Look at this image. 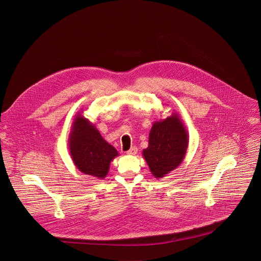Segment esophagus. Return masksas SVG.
I'll list each match as a JSON object with an SVG mask.
<instances>
[{"instance_id":"1","label":"esophagus","mask_w":261,"mask_h":261,"mask_svg":"<svg viewBox=\"0 0 261 261\" xmlns=\"http://www.w3.org/2000/svg\"><path fill=\"white\" fill-rule=\"evenodd\" d=\"M137 151H138L137 147L133 146V147H131V148H130L126 153H127V154H129V155H135V154L137 153Z\"/></svg>"}]
</instances>
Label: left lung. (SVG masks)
Instances as JSON below:
<instances>
[{"label":"left lung","mask_w":261,"mask_h":261,"mask_svg":"<svg viewBox=\"0 0 261 261\" xmlns=\"http://www.w3.org/2000/svg\"><path fill=\"white\" fill-rule=\"evenodd\" d=\"M189 147V134L177 113L155 121L149 133L148 147L142 155L152 175L162 178L184 160Z\"/></svg>","instance_id":"1"}]
</instances>
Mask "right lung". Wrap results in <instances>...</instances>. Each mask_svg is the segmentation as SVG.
I'll return each instance as SVG.
<instances>
[{
	"label": "right lung",
	"mask_w": 261,
	"mask_h": 261,
	"mask_svg": "<svg viewBox=\"0 0 261 261\" xmlns=\"http://www.w3.org/2000/svg\"><path fill=\"white\" fill-rule=\"evenodd\" d=\"M68 150L80 171L99 179L107 176L111 161L119 155L116 148L102 137L96 126L80 113L72 122Z\"/></svg>",
	"instance_id": "right-lung-1"
}]
</instances>
